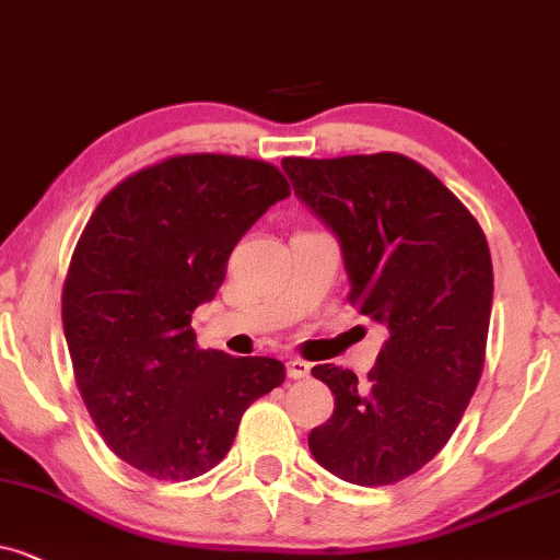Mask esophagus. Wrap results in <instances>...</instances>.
<instances>
[{"label": "esophagus", "mask_w": 560, "mask_h": 560, "mask_svg": "<svg viewBox=\"0 0 560 560\" xmlns=\"http://www.w3.org/2000/svg\"><path fill=\"white\" fill-rule=\"evenodd\" d=\"M287 374H289V378H307L310 376V363L302 361V358H289Z\"/></svg>", "instance_id": "34e87169"}]
</instances>
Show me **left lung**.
Masks as SVG:
<instances>
[{
  "mask_svg": "<svg viewBox=\"0 0 560 560\" xmlns=\"http://www.w3.org/2000/svg\"><path fill=\"white\" fill-rule=\"evenodd\" d=\"M294 194L332 230L348 302L386 330L366 382L332 363L315 460L358 487L397 483L441 453L481 378L494 273L474 214L399 153L284 159Z\"/></svg>",
  "mask_w": 560,
  "mask_h": 560,
  "instance_id": "8db88e82",
  "label": "left lung"
}]
</instances>
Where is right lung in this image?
<instances>
[{
	"instance_id": "add662e5",
	"label": "right lung",
	"mask_w": 560,
	"mask_h": 560,
	"mask_svg": "<svg viewBox=\"0 0 560 560\" xmlns=\"http://www.w3.org/2000/svg\"><path fill=\"white\" fill-rule=\"evenodd\" d=\"M292 189L266 161L174 155L102 199L63 284V332L84 405L115 456L159 481L228 456L245 409L284 384L276 358L197 346L237 241Z\"/></svg>"
}]
</instances>
